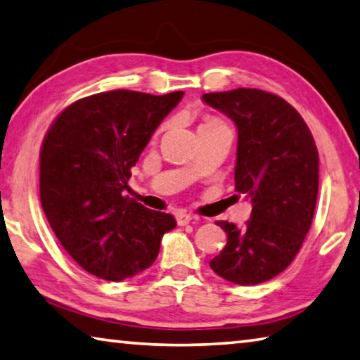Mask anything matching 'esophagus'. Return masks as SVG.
Masks as SVG:
<instances>
[{
    "label": "esophagus",
    "instance_id": "34e87169",
    "mask_svg": "<svg viewBox=\"0 0 360 360\" xmlns=\"http://www.w3.org/2000/svg\"><path fill=\"white\" fill-rule=\"evenodd\" d=\"M192 219L193 216L187 214V212H178V214H176V222H178V225H187Z\"/></svg>",
    "mask_w": 360,
    "mask_h": 360
}]
</instances>
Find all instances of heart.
<instances>
[{
  "mask_svg": "<svg viewBox=\"0 0 360 360\" xmlns=\"http://www.w3.org/2000/svg\"><path fill=\"white\" fill-rule=\"evenodd\" d=\"M219 125H225V124L219 117H214V115H206L202 124V127H205V129H208V127H219Z\"/></svg>",
  "mask_w": 360,
  "mask_h": 360,
  "instance_id": "1",
  "label": "heart"
}]
</instances>
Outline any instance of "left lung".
<instances>
[{"instance_id": "left-lung-1", "label": "left lung", "mask_w": 360, "mask_h": 360, "mask_svg": "<svg viewBox=\"0 0 360 360\" xmlns=\"http://www.w3.org/2000/svg\"><path fill=\"white\" fill-rule=\"evenodd\" d=\"M203 101L238 127L235 191L252 202L243 229L217 221L227 245L210 262L216 275L252 285L284 271L311 227L319 188V154L294 106L259 89L205 94Z\"/></svg>"}]
</instances>
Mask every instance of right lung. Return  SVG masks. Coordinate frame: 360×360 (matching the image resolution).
<instances>
[{"instance_id":"obj_1","label":"right lung","mask_w":360,"mask_h":360,"mask_svg":"<svg viewBox=\"0 0 360 360\" xmlns=\"http://www.w3.org/2000/svg\"><path fill=\"white\" fill-rule=\"evenodd\" d=\"M184 92L95 94L66 106L39 152V197L65 251L90 275L122 281L149 268L172 214L129 195L135 167L152 133Z\"/></svg>"}]
</instances>
